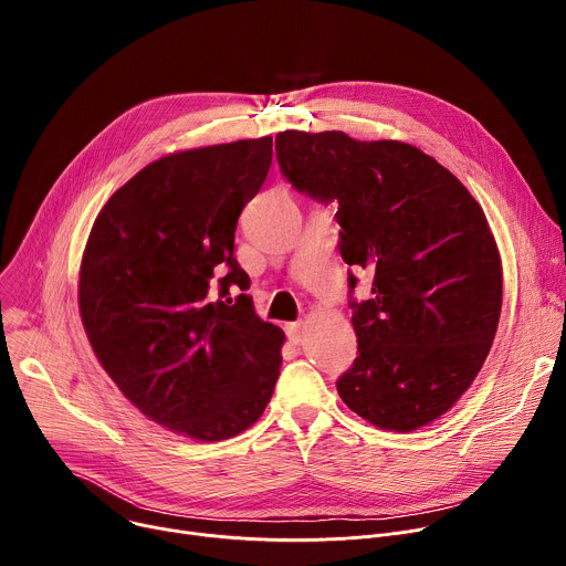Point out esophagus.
<instances>
[{
    "label": "esophagus",
    "instance_id": "34e87169",
    "mask_svg": "<svg viewBox=\"0 0 566 566\" xmlns=\"http://www.w3.org/2000/svg\"><path fill=\"white\" fill-rule=\"evenodd\" d=\"M286 336H289V340H291L293 345H300V343H302L304 332H302L300 322H291V325H286Z\"/></svg>",
    "mask_w": 566,
    "mask_h": 566
}]
</instances>
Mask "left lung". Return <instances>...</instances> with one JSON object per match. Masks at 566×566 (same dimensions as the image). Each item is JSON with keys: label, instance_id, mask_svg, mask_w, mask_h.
<instances>
[{"label": "left lung", "instance_id": "1", "mask_svg": "<svg viewBox=\"0 0 566 566\" xmlns=\"http://www.w3.org/2000/svg\"><path fill=\"white\" fill-rule=\"evenodd\" d=\"M280 172L302 195L338 203V249L374 273L349 308L358 356L336 380L347 408L410 432L446 415L495 340L502 262L486 214L465 186L415 145L343 132H282Z\"/></svg>", "mask_w": 566, "mask_h": 566}]
</instances>
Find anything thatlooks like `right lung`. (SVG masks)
I'll use <instances>...</instances> for the list:
<instances>
[{
    "label": "right lung",
    "mask_w": 566,
    "mask_h": 566,
    "mask_svg": "<svg viewBox=\"0 0 566 566\" xmlns=\"http://www.w3.org/2000/svg\"><path fill=\"white\" fill-rule=\"evenodd\" d=\"M271 160V136L154 160L105 203L80 266L105 371L147 419L199 441L253 426L280 376L284 334L255 315L232 253Z\"/></svg>",
    "instance_id": "1"
}]
</instances>
